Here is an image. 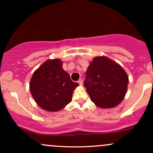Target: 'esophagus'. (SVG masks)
I'll list each match as a JSON object with an SVG mask.
<instances>
[{
	"instance_id": "34e87169",
	"label": "esophagus",
	"mask_w": 153,
	"mask_h": 153,
	"mask_svg": "<svg viewBox=\"0 0 153 153\" xmlns=\"http://www.w3.org/2000/svg\"><path fill=\"white\" fill-rule=\"evenodd\" d=\"M78 82L79 84H80V85H82V79H81V78L79 79V80L78 81Z\"/></svg>"
}]
</instances>
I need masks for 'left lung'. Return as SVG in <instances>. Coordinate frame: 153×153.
<instances>
[{
	"label": "left lung",
	"instance_id": "left-lung-1",
	"mask_svg": "<svg viewBox=\"0 0 153 153\" xmlns=\"http://www.w3.org/2000/svg\"><path fill=\"white\" fill-rule=\"evenodd\" d=\"M84 85L91 100L100 108H114L122 101L129 82L127 73L105 56L96 57L88 68Z\"/></svg>",
	"mask_w": 153,
	"mask_h": 153
}]
</instances>
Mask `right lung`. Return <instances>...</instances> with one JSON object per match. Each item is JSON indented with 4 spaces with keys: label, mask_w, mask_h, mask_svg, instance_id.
<instances>
[{
    "label": "right lung",
    "mask_w": 153,
    "mask_h": 153,
    "mask_svg": "<svg viewBox=\"0 0 153 153\" xmlns=\"http://www.w3.org/2000/svg\"><path fill=\"white\" fill-rule=\"evenodd\" d=\"M78 85L63 70L62 61L54 59L47 60L34 72L29 88L39 106L48 111H57L71 102Z\"/></svg>",
    "instance_id": "1"
}]
</instances>
